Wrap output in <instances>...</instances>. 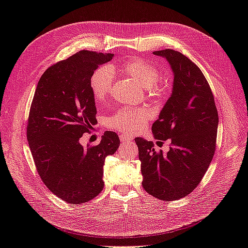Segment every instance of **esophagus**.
Listing matches in <instances>:
<instances>
[{"label":"esophagus","mask_w":248,"mask_h":248,"mask_svg":"<svg viewBox=\"0 0 248 248\" xmlns=\"http://www.w3.org/2000/svg\"><path fill=\"white\" fill-rule=\"evenodd\" d=\"M120 140H121L122 144H126V142H132V140H133V139L131 137L126 136V134H123V136H121Z\"/></svg>","instance_id":"1"}]
</instances>
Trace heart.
Instances as JSON below:
<instances>
[{"mask_svg":"<svg viewBox=\"0 0 248 248\" xmlns=\"http://www.w3.org/2000/svg\"><path fill=\"white\" fill-rule=\"evenodd\" d=\"M122 70L131 77L140 87L149 90L150 92H155V87L160 79V73L153 66L140 60H131L122 66ZM112 80H114V72L108 66H102L93 73L90 80V87L96 100L101 101L106 98L110 90ZM150 118H151V112L147 108H122L108 119V125L110 128L124 133H132L139 131L147 125Z\"/></svg>","mask_w":248,"mask_h":248,"instance_id":"heart-1","label":"heart"}]
</instances>
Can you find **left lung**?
<instances>
[{
    "label": "left lung",
    "instance_id": "left-lung-1",
    "mask_svg": "<svg viewBox=\"0 0 248 248\" xmlns=\"http://www.w3.org/2000/svg\"><path fill=\"white\" fill-rule=\"evenodd\" d=\"M164 58L174 76L172 91L152 125L154 138L170 140L167 154L152 141L137 138L141 185L161 201L180 200L196 188L212 161L218 114L211 89L199 67L174 49L153 51Z\"/></svg>",
    "mask_w": 248,
    "mask_h": 248
}]
</instances>
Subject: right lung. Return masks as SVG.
<instances>
[{"mask_svg":"<svg viewBox=\"0 0 248 248\" xmlns=\"http://www.w3.org/2000/svg\"><path fill=\"white\" fill-rule=\"evenodd\" d=\"M112 57L80 50L50 66L30 108L27 139L36 169L47 188L70 204H84L101 192L104 159L120 145L112 131H106L97 146L84 148L79 142L97 123L91 77Z\"/></svg>","mask_w":248,"mask_h":248,"instance_id":"1","label":"right lung"}]
</instances>
